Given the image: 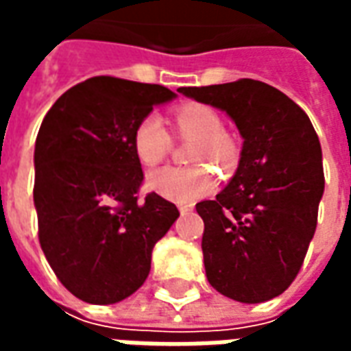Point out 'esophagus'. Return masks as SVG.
I'll use <instances>...</instances> for the list:
<instances>
[{
	"mask_svg": "<svg viewBox=\"0 0 351 351\" xmlns=\"http://www.w3.org/2000/svg\"><path fill=\"white\" fill-rule=\"evenodd\" d=\"M178 210H180V214H190L193 208H191V205H178Z\"/></svg>",
	"mask_w": 351,
	"mask_h": 351,
	"instance_id": "esophagus-1",
	"label": "esophagus"
}]
</instances>
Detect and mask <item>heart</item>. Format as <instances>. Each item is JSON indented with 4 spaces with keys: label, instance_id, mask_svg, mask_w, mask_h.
Masks as SVG:
<instances>
[{
    "label": "heart",
    "instance_id": "obj_1",
    "mask_svg": "<svg viewBox=\"0 0 351 351\" xmlns=\"http://www.w3.org/2000/svg\"><path fill=\"white\" fill-rule=\"evenodd\" d=\"M173 125L180 141H195L191 163H218L229 173L239 161L235 141L221 130L220 114L203 103H186L175 108ZM171 137L158 116H145L133 131V150L145 167H156L171 152ZM216 178L206 165L165 167L148 178L150 190L176 203H193L213 190Z\"/></svg>",
    "mask_w": 351,
    "mask_h": 351
}]
</instances>
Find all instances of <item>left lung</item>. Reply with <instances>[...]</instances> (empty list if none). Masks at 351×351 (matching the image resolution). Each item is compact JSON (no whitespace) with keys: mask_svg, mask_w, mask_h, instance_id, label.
<instances>
[{"mask_svg":"<svg viewBox=\"0 0 351 351\" xmlns=\"http://www.w3.org/2000/svg\"><path fill=\"white\" fill-rule=\"evenodd\" d=\"M178 92L226 110L244 138L231 182L195 205L205 221L206 278L235 301L278 297L301 271L316 231L325 186L316 130L295 101L261 80Z\"/></svg>","mask_w":351,"mask_h":351,"instance_id":"obj_1","label":"left lung"}]
</instances>
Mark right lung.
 <instances>
[{
	"instance_id": "obj_1",
	"label": "right lung",
	"mask_w": 351,
	"mask_h": 351,
	"mask_svg": "<svg viewBox=\"0 0 351 351\" xmlns=\"http://www.w3.org/2000/svg\"><path fill=\"white\" fill-rule=\"evenodd\" d=\"M175 93L160 84L93 77L58 97L35 141L39 243L80 301L112 304L150 272L156 243L180 216L156 191L141 199L133 131Z\"/></svg>"
}]
</instances>
